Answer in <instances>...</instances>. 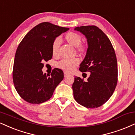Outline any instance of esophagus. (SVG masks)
<instances>
[{
	"label": "esophagus",
	"mask_w": 135,
	"mask_h": 135,
	"mask_svg": "<svg viewBox=\"0 0 135 135\" xmlns=\"http://www.w3.org/2000/svg\"><path fill=\"white\" fill-rule=\"evenodd\" d=\"M70 74H68V73L66 72H64V77H68V76H69Z\"/></svg>",
	"instance_id": "obj_1"
}]
</instances>
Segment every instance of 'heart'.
Here are the masks:
<instances>
[{
    "instance_id": "b5f03b06",
    "label": "heart",
    "mask_w": 135,
    "mask_h": 135,
    "mask_svg": "<svg viewBox=\"0 0 135 135\" xmlns=\"http://www.w3.org/2000/svg\"><path fill=\"white\" fill-rule=\"evenodd\" d=\"M65 39L70 45L76 47V51L78 53L84 54L87 51V47L81 43L82 38L80 35L74 32H69L65 36ZM60 46V40L55 39L51 45V52L53 56H56L58 54V49ZM79 64V60L78 58L73 59H63L56 63V66L65 72H70Z\"/></svg>"
}]
</instances>
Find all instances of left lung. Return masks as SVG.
I'll use <instances>...</instances> for the list:
<instances>
[{
	"label": "left lung",
	"instance_id": "obj_1",
	"mask_svg": "<svg viewBox=\"0 0 135 135\" xmlns=\"http://www.w3.org/2000/svg\"><path fill=\"white\" fill-rule=\"evenodd\" d=\"M87 39L88 48L79 70L90 72L87 81L75 77L74 99L87 108L103 105L111 97L118 82V64L114 48L108 37L95 26L77 27Z\"/></svg>",
	"mask_w": 135,
	"mask_h": 135
}]
</instances>
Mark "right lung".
I'll list each match as a JSON object with an SVG mask.
<instances>
[{
  "mask_svg": "<svg viewBox=\"0 0 135 135\" xmlns=\"http://www.w3.org/2000/svg\"><path fill=\"white\" fill-rule=\"evenodd\" d=\"M69 28L44 22L27 33L16 52L12 79L16 91L30 104L49 100L63 79V72L55 68L51 75L43 74L44 61L52 58L51 45L55 38Z\"/></svg>",
  "mask_w": 135,
  "mask_h": 135,
  "instance_id": "add662e5",
  "label": "right lung"
}]
</instances>
